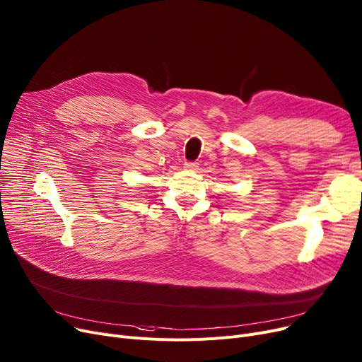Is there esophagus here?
Instances as JSON below:
<instances>
[{
    "instance_id": "34e87169",
    "label": "esophagus",
    "mask_w": 362,
    "mask_h": 362,
    "mask_svg": "<svg viewBox=\"0 0 362 362\" xmlns=\"http://www.w3.org/2000/svg\"><path fill=\"white\" fill-rule=\"evenodd\" d=\"M183 167H185L186 170H197L198 164H197V163H191V161H186V163L183 164Z\"/></svg>"
}]
</instances>
